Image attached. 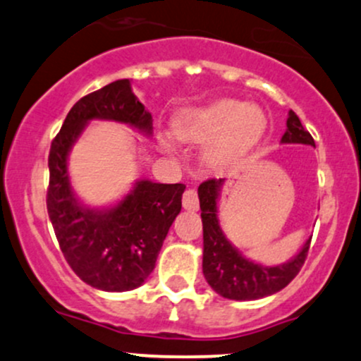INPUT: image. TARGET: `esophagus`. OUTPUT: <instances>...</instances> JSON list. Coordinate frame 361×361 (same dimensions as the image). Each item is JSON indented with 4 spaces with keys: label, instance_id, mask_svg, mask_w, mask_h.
Returning a JSON list of instances; mask_svg holds the SVG:
<instances>
[{
    "label": "esophagus",
    "instance_id": "1",
    "mask_svg": "<svg viewBox=\"0 0 361 361\" xmlns=\"http://www.w3.org/2000/svg\"><path fill=\"white\" fill-rule=\"evenodd\" d=\"M198 195L195 190H186L183 193V207L186 210H198Z\"/></svg>",
    "mask_w": 361,
    "mask_h": 361
}]
</instances>
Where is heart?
I'll list each match as a JSON object with an SVG mask.
<instances>
[{"instance_id": "obj_1", "label": "heart", "mask_w": 361, "mask_h": 361, "mask_svg": "<svg viewBox=\"0 0 361 361\" xmlns=\"http://www.w3.org/2000/svg\"><path fill=\"white\" fill-rule=\"evenodd\" d=\"M264 115L258 106L241 105L235 100H219L200 109L188 110L176 122L178 139L186 142H207L212 157H227L241 151L259 135Z\"/></svg>"}]
</instances>
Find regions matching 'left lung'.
<instances>
[{"label": "left lung", "mask_w": 361, "mask_h": 361, "mask_svg": "<svg viewBox=\"0 0 361 361\" xmlns=\"http://www.w3.org/2000/svg\"><path fill=\"white\" fill-rule=\"evenodd\" d=\"M283 144H307L316 147L312 135L302 127L300 118L288 111ZM224 178H210L198 186L202 224H204V268L205 280L219 295L231 300H256L280 292L297 276L307 258L310 239L305 241L299 255L276 267H263L239 252L222 233L217 217V200L224 186Z\"/></svg>", "instance_id": "obj_1"}]
</instances>
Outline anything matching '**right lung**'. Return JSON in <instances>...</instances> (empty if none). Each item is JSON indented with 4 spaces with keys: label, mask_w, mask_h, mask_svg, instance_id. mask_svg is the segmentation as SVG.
Instances as JSON below:
<instances>
[{
    "label": "right lung",
    "mask_w": 361,
    "mask_h": 361,
    "mask_svg": "<svg viewBox=\"0 0 361 361\" xmlns=\"http://www.w3.org/2000/svg\"><path fill=\"white\" fill-rule=\"evenodd\" d=\"M90 120H114L151 135L152 117L118 80L74 103L49 152L47 212L61 251L85 283L105 292H127L154 270L169 227L181 210L183 183L135 181L110 209H90L74 195L68 156Z\"/></svg>",
    "instance_id": "add662e5"
}]
</instances>
